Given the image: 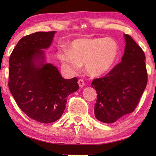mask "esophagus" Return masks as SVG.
<instances>
[{
    "instance_id": "1",
    "label": "esophagus",
    "mask_w": 156,
    "mask_h": 156,
    "mask_svg": "<svg viewBox=\"0 0 156 156\" xmlns=\"http://www.w3.org/2000/svg\"><path fill=\"white\" fill-rule=\"evenodd\" d=\"M78 83L79 84V87H83L84 86V83L83 80H82V79H80V80L78 81Z\"/></svg>"
}]
</instances>
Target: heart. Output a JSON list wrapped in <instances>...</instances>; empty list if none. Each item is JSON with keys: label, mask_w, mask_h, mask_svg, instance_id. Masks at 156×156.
Returning <instances> with one entry per match:
<instances>
[{"label": "heart", "mask_w": 156, "mask_h": 156, "mask_svg": "<svg viewBox=\"0 0 156 156\" xmlns=\"http://www.w3.org/2000/svg\"><path fill=\"white\" fill-rule=\"evenodd\" d=\"M119 51L118 42L110 37L78 38L70 43L69 49H58L57 57L70 72H77L84 64L89 76L99 77L112 69Z\"/></svg>", "instance_id": "1"}]
</instances>
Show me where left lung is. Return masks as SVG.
<instances>
[{
  "instance_id": "1",
  "label": "left lung",
  "mask_w": 156,
  "mask_h": 156,
  "mask_svg": "<svg viewBox=\"0 0 156 156\" xmlns=\"http://www.w3.org/2000/svg\"><path fill=\"white\" fill-rule=\"evenodd\" d=\"M124 37L122 61L104 78L94 79L91 83L98 94L95 116L105 123L115 122L133 112L147 86L144 51L130 36Z\"/></svg>"
}]
</instances>
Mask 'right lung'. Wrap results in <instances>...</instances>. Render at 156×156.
Instances as JSON below:
<instances>
[{
    "label": "right lung",
    "instance_id": "1",
    "mask_svg": "<svg viewBox=\"0 0 156 156\" xmlns=\"http://www.w3.org/2000/svg\"><path fill=\"white\" fill-rule=\"evenodd\" d=\"M56 31L36 32L18 41L10 56L9 88L18 107L41 123L54 122L64 112L69 95L78 89L77 78L64 79L46 62L44 49Z\"/></svg>",
    "mask_w": 156,
    "mask_h": 156
}]
</instances>
